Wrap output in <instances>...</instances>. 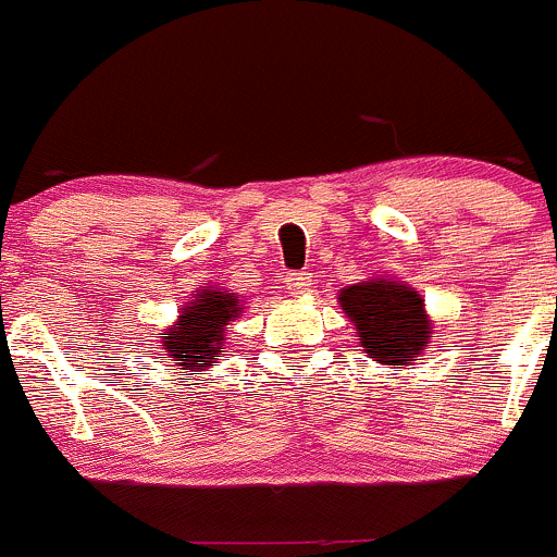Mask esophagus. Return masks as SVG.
<instances>
[{
    "instance_id": "34e87169",
    "label": "esophagus",
    "mask_w": 557,
    "mask_h": 557,
    "mask_svg": "<svg viewBox=\"0 0 557 557\" xmlns=\"http://www.w3.org/2000/svg\"><path fill=\"white\" fill-rule=\"evenodd\" d=\"M311 273L308 271H297V273H289L286 276V286H289L292 295H306L308 289H311Z\"/></svg>"
}]
</instances>
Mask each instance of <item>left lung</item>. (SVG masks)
Listing matches in <instances>:
<instances>
[{
	"instance_id": "left-lung-1",
	"label": "left lung",
	"mask_w": 557,
	"mask_h": 557,
	"mask_svg": "<svg viewBox=\"0 0 557 557\" xmlns=\"http://www.w3.org/2000/svg\"><path fill=\"white\" fill-rule=\"evenodd\" d=\"M338 302L355 322L366 355L384 366H406L431 341V319L422 297L406 284L387 278L351 284L341 292Z\"/></svg>"
}]
</instances>
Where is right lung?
Here are the masks:
<instances>
[{
	"instance_id": "right-lung-1",
	"label": "right lung",
	"mask_w": 557,
	"mask_h": 557,
	"mask_svg": "<svg viewBox=\"0 0 557 557\" xmlns=\"http://www.w3.org/2000/svg\"><path fill=\"white\" fill-rule=\"evenodd\" d=\"M240 313V302L235 292L197 289V297L189 306L181 308L178 322L159 333V346L173 357V371H202L219 357L224 346V327Z\"/></svg>"
}]
</instances>
